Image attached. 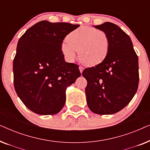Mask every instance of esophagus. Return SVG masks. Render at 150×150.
I'll use <instances>...</instances> for the list:
<instances>
[{
    "mask_svg": "<svg viewBox=\"0 0 150 150\" xmlns=\"http://www.w3.org/2000/svg\"><path fill=\"white\" fill-rule=\"evenodd\" d=\"M79 69H80V71H81V73H82L83 72V69H84V68L83 67H81V66H80L79 67Z\"/></svg>",
    "mask_w": 150,
    "mask_h": 150,
    "instance_id": "obj_1",
    "label": "esophagus"
}]
</instances>
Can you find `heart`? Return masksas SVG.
Here are the masks:
<instances>
[{
  "mask_svg": "<svg viewBox=\"0 0 150 150\" xmlns=\"http://www.w3.org/2000/svg\"><path fill=\"white\" fill-rule=\"evenodd\" d=\"M67 40L61 46L65 59L72 62L79 51V60L87 67L96 66L103 62L110 45L109 37L105 32L85 26L69 33Z\"/></svg>",
  "mask_w": 150,
  "mask_h": 150,
  "instance_id": "1",
  "label": "heart"
}]
</instances>
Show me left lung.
<instances>
[{
	"instance_id": "obj_1",
	"label": "left lung",
	"mask_w": 150,
	"mask_h": 150,
	"mask_svg": "<svg viewBox=\"0 0 150 150\" xmlns=\"http://www.w3.org/2000/svg\"><path fill=\"white\" fill-rule=\"evenodd\" d=\"M105 32L110 48L103 62L84 69L87 81V105L98 115H111L123 109L131 101L139 85V59L131 39L122 28L106 22L94 26Z\"/></svg>"
}]
</instances>
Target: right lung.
Returning a JSON list of instances; mask_svg holds the SVG:
<instances>
[{"label": "right lung", "mask_w": 150, "mask_h": 150, "mask_svg": "<svg viewBox=\"0 0 150 150\" xmlns=\"http://www.w3.org/2000/svg\"><path fill=\"white\" fill-rule=\"evenodd\" d=\"M79 26L43 20L18 41L13 64L14 88L35 113H58L65 105L67 87L81 76L79 65L65 62L61 49L66 35Z\"/></svg>", "instance_id": "right-lung-1"}]
</instances>
